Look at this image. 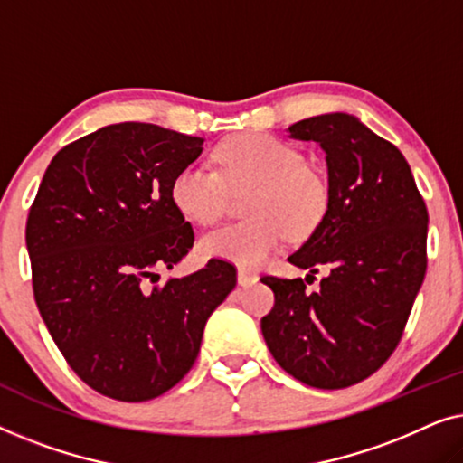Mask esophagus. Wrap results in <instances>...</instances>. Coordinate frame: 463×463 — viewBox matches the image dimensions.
Wrapping results in <instances>:
<instances>
[{
  "instance_id": "34e87169",
  "label": "esophagus",
  "mask_w": 463,
  "mask_h": 463,
  "mask_svg": "<svg viewBox=\"0 0 463 463\" xmlns=\"http://www.w3.org/2000/svg\"><path fill=\"white\" fill-rule=\"evenodd\" d=\"M259 280L257 274H252L249 269H238V284L240 287H252Z\"/></svg>"
}]
</instances>
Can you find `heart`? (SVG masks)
<instances>
[{"instance_id": "obj_1", "label": "heart", "mask_w": 463, "mask_h": 463, "mask_svg": "<svg viewBox=\"0 0 463 463\" xmlns=\"http://www.w3.org/2000/svg\"><path fill=\"white\" fill-rule=\"evenodd\" d=\"M219 173L185 166L170 183L176 211L195 225L223 219L230 192L255 185L246 200L249 221L202 238V252L240 268H259L280 249L284 238H307L318 230L328 208V183L309 166L293 143L268 132H244L214 149Z\"/></svg>"}]
</instances>
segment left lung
<instances>
[{"label":"left lung","mask_w":463,"mask_h":463,"mask_svg":"<svg viewBox=\"0 0 463 463\" xmlns=\"http://www.w3.org/2000/svg\"><path fill=\"white\" fill-rule=\"evenodd\" d=\"M288 130L325 149L331 194L318 230L288 261L307 277L327 276L316 294L301 278L263 276L274 307L261 331L288 375L320 390L350 388L401 344L426 278L428 208L396 145L354 116L326 113Z\"/></svg>","instance_id":"obj_1"}]
</instances>
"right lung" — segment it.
<instances>
[{
  "mask_svg": "<svg viewBox=\"0 0 463 463\" xmlns=\"http://www.w3.org/2000/svg\"><path fill=\"white\" fill-rule=\"evenodd\" d=\"M202 143L156 124L105 126L52 157L29 208L37 309L75 375L103 396L143 402L179 383L236 287L223 259L157 284L194 246L170 183Z\"/></svg>",
  "mask_w": 463,
  "mask_h": 463,
  "instance_id": "right-lung-1",
  "label": "right lung"
}]
</instances>
